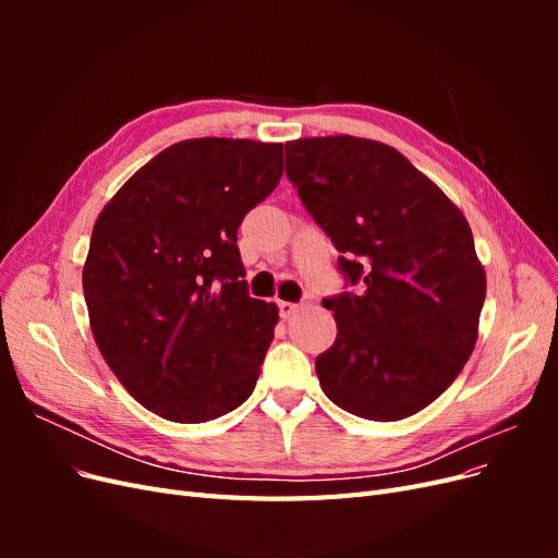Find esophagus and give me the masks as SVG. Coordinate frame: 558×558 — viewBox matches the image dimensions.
<instances>
[{
    "label": "esophagus",
    "mask_w": 558,
    "mask_h": 558,
    "mask_svg": "<svg viewBox=\"0 0 558 558\" xmlns=\"http://www.w3.org/2000/svg\"><path fill=\"white\" fill-rule=\"evenodd\" d=\"M277 307H279L281 318H289V316H293V314L298 312V307H300V305H295V302H289V300H279V302H277Z\"/></svg>",
    "instance_id": "esophagus-1"
}]
</instances>
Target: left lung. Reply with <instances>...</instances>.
I'll return each mask as SVG.
<instances>
[{
	"label": "left lung",
	"instance_id": "left-lung-1",
	"mask_svg": "<svg viewBox=\"0 0 558 558\" xmlns=\"http://www.w3.org/2000/svg\"><path fill=\"white\" fill-rule=\"evenodd\" d=\"M286 174L342 253L356 291L324 298L335 344L324 393L369 421L412 416L445 393L477 342L486 275L465 216L396 148L340 134L286 144Z\"/></svg>",
	"mask_w": 558,
	"mask_h": 558
}]
</instances>
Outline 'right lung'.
<instances>
[{
    "label": "right lung",
    "mask_w": 558,
    "mask_h": 558,
    "mask_svg": "<svg viewBox=\"0 0 558 558\" xmlns=\"http://www.w3.org/2000/svg\"><path fill=\"white\" fill-rule=\"evenodd\" d=\"M281 148L179 142L93 228L83 295L95 342L128 393L167 421L205 424L256 388L279 314L248 295L238 230L277 189Z\"/></svg>",
    "instance_id": "1"
}]
</instances>
